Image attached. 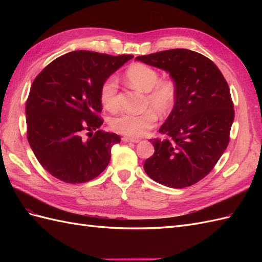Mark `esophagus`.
Listing matches in <instances>:
<instances>
[{
	"mask_svg": "<svg viewBox=\"0 0 262 262\" xmlns=\"http://www.w3.org/2000/svg\"><path fill=\"white\" fill-rule=\"evenodd\" d=\"M121 141L124 143H138L140 142L138 138H130V137H122Z\"/></svg>",
	"mask_w": 262,
	"mask_h": 262,
	"instance_id": "esophagus-1",
	"label": "esophagus"
}]
</instances>
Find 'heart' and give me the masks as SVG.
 Wrapping results in <instances>:
<instances>
[{"label": "heart", "mask_w": 262, "mask_h": 262, "mask_svg": "<svg viewBox=\"0 0 262 262\" xmlns=\"http://www.w3.org/2000/svg\"><path fill=\"white\" fill-rule=\"evenodd\" d=\"M130 84L146 92L145 108L142 114L122 113L110 120V126L119 134L128 137H142L157 125L158 115H169L176 107L178 89L172 80L161 79L160 73L153 68L142 63L130 65L126 71ZM118 80L111 75L103 81L100 88V100L103 107L114 111L118 108Z\"/></svg>", "instance_id": "obj_1"}]
</instances>
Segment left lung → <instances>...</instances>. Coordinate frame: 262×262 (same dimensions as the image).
I'll list each match as a JSON object with an SVG mask.
<instances>
[{
    "mask_svg": "<svg viewBox=\"0 0 262 262\" xmlns=\"http://www.w3.org/2000/svg\"><path fill=\"white\" fill-rule=\"evenodd\" d=\"M136 60L168 72L178 89L176 107L161 126L165 138L149 140L147 176L170 188L197 183L213 170L230 142L234 105L219 68L189 49H169Z\"/></svg>",
    "mask_w": 262,
    "mask_h": 262,
    "instance_id": "left-lung-1",
    "label": "left lung"
}]
</instances>
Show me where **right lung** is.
<instances>
[{"instance_id":"obj_1","label":"right lung","mask_w":262,"mask_h":262,"mask_svg":"<svg viewBox=\"0 0 262 262\" xmlns=\"http://www.w3.org/2000/svg\"><path fill=\"white\" fill-rule=\"evenodd\" d=\"M133 57L71 52L33 80L26 102L27 138L39 163L56 179L83 183L107 168L120 136L99 129L103 124L100 88Z\"/></svg>"}]
</instances>
